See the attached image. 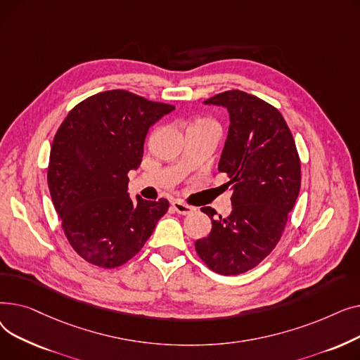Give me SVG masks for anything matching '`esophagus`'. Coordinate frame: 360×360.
<instances>
[{
  "label": "esophagus",
  "mask_w": 360,
  "mask_h": 360,
  "mask_svg": "<svg viewBox=\"0 0 360 360\" xmlns=\"http://www.w3.org/2000/svg\"><path fill=\"white\" fill-rule=\"evenodd\" d=\"M172 207H174V210L176 213H179V214H191V213L195 212V209H194L193 205H188L184 201H179V200H175L172 202Z\"/></svg>",
  "instance_id": "obj_1"
}]
</instances>
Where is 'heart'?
Masks as SVG:
<instances>
[{"label": "heart", "mask_w": 360, "mask_h": 360, "mask_svg": "<svg viewBox=\"0 0 360 360\" xmlns=\"http://www.w3.org/2000/svg\"><path fill=\"white\" fill-rule=\"evenodd\" d=\"M202 124H213L210 120H205V118H198L195 120L191 125H202Z\"/></svg>", "instance_id": "heart-1"}]
</instances>
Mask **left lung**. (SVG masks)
Instances as JSON below:
<instances>
[{"mask_svg":"<svg viewBox=\"0 0 360 360\" xmlns=\"http://www.w3.org/2000/svg\"><path fill=\"white\" fill-rule=\"evenodd\" d=\"M204 103L229 112L219 170L229 176L232 213L213 219L216 210L202 207L212 232L195 242V251L213 271L235 276L257 267L276 248L299 195L300 160L285 118L270 103L240 90Z\"/></svg>","mask_w":360,"mask_h":360,"instance_id":"obj_1","label":"left lung"}]
</instances>
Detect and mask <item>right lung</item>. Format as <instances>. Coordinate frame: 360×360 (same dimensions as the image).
I'll list each match as a JSON object with an SVG mask.
<instances>
[{"mask_svg": "<svg viewBox=\"0 0 360 360\" xmlns=\"http://www.w3.org/2000/svg\"><path fill=\"white\" fill-rule=\"evenodd\" d=\"M175 106L108 90L74 106L53 137L48 186L63 231L83 259L115 269L134 257L167 212L165 198L128 195L148 128Z\"/></svg>", "mask_w": 360, "mask_h": 360, "instance_id": "add662e5", "label": "right lung"}]
</instances>
